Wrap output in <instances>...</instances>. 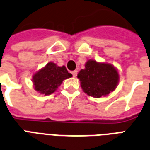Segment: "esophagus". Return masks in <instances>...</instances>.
I'll return each mask as SVG.
<instances>
[{
  "label": "esophagus",
  "instance_id": "1",
  "mask_svg": "<svg viewBox=\"0 0 150 150\" xmlns=\"http://www.w3.org/2000/svg\"><path fill=\"white\" fill-rule=\"evenodd\" d=\"M72 74H73V76H76V75H77V71L76 70H74L72 72Z\"/></svg>",
  "mask_w": 150,
  "mask_h": 150
}]
</instances>
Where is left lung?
<instances>
[{"label":"left lung","instance_id":"obj_1","mask_svg":"<svg viewBox=\"0 0 150 150\" xmlns=\"http://www.w3.org/2000/svg\"><path fill=\"white\" fill-rule=\"evenodd\" d=\"M85 66V69L80 71L77 77L82 89L88 96L99 98L115 89L119 75L112 64L89 60Z\"/></svg>","mask_w":150,"mask_h":150}]
</instances>
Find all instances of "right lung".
Returning a JSON list of instances; mask_svg holds the SVG:
<instances>
[{"label":"right lung","instance_id":"add662e5","mask_svg":"<svg viewBox=\"0 0 150 150\" xmlns=\"http://www.w3.org/2000/svg\"><path fill=\"white\" fill-rule=\"evenodd\" d=\"M72 76L64 66H57L50 62L46 66L34 74L33 81L35 89L45 95H50L56 91L64 79Z\"/></svg>","mask_w":150,"mask_h":150}]
</instances>
